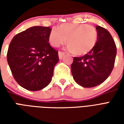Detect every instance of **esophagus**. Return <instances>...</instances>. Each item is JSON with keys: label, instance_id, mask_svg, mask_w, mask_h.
<instances>
[{"label": "esophagus", "instance_id": "34e87169", "mask_svg": "<svg viewBox=\"0 0 124 124\" xmlns=\"http://www.w3.org/2000/svg\"><path fill=\"white\" fill-rule=\"evenodd\" d=\"M65 53L64 52H58V56H59L60 59H62Z\"/></svg>", "mask_w": 124, "mask_h": 124}]
</instances>
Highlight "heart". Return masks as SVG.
<instances>
[{
    "label": "heart",
    "instance_id": "heart-1",
    "mask_svg": "<svg viewBox=\"0 0 124 124\" xmlns=\"http://www.w3.org/2000/svg\"><path fill=\"white\" fill-rule=\"evenodd\" d=\"M49 42L57 48L67 40L66 48L77 55L89 53L96 46L98 32L93 26L87 24L64 23L58 28H52L49 34Z\"/></svg>",
    "mask_w": 124,
    "mask_h": 124
}]
</instances>
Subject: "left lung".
<instances>
[{
    "instance_id": "obj_1",
    "label": "left lung",
    "mask_w": 124,
    "mask_h": 124,
    "mask_svg": "<svg viewBox=\"0 0 124 124\" xmlns=\"http://www.w3.org/2000/svg\"><path fill=\"white\" fill-rule=\"evenodd\" d=\"M98 40L91 52L82 57H74L71 65L73 78L84 88H92L109 77L117 53L114 40L106 29L96 26Z\"/></svg>"
}]
</instances>
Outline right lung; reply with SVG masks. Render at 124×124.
Segmentation results:
<instances>
[{
  "mask_svg": "<svg viewBox=\"0 0 124 124\" xmlns=\"http://www.w3.org/2000/svg\"><path fill=\"white\" fill-rule=\"evenodd\" d=\"M52 29L32 26L18 33L10 42L7 61L15 80L24 88L37 91L50 83L58 52L48 43Z\"/></svg>",
  "mask_w": 124,
  "mask_h": 124,
  "instance_id": "1",
  "label": "right lung"
}]
</instances>
